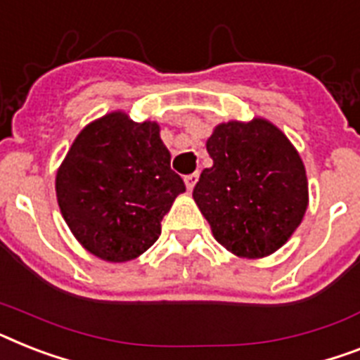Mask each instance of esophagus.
I'll return each mask as SVG.
<instances>
[{
	"label": "esophagus",
	"instance_id": "esophagus-1",
	"mask_svg": "<svg viewBox=\"0 0 360 360\" xmlns=\"http://www.w3.org/2000/svg\"><path fill=\"white\" fill-rule=\"evenodd\" d=\"M198 177H200V174H198V172H195V174L186 175V177H185V185H186V188H188V190L194 188L195 183H198Z\"/></svg>",
	"mask_w": 360,
	"mask_h": 360
}]
</instances>
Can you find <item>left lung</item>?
<instances>
[{
    "label": "left lung",
    "mask_w": 360,
    "mask_h": 360,
    "mask_svg": "<svg viewBox=\"0 0 360 360\" xmlns=\"http://www.w3.org/2000/svg\"><path fill=\"white\" fill-rule=\"evenodd\" d=\"M207 151L212 166L192 195L212 236L244 259L285 246L309 205L305 166L286 134L264 118L231 120L216 125Z\"/></svg>",
    "instance_id": "1"
}]
</instances>
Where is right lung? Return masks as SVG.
I'll list each match as a JSON object with an SVG mask.
<instances>
[{
    "instance_id": "right-lung-1",
    "label": "right lung",
    "mask_w": 360,
    "mask_h": 360,
    "mask_svg": "<svg viewBox=\"0 0 360 360\" xmlns=\"http://www.w3.org/2000/svg\"><path fill=\"white\" fill-rule=\"evenodd\" d=\"M58 209L92 255L127 262L153 246L185 183L170 168L157 122L114 110L75 136L55 177Z\"/></svg>"
}]
</instances>
